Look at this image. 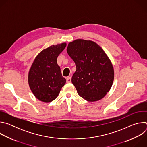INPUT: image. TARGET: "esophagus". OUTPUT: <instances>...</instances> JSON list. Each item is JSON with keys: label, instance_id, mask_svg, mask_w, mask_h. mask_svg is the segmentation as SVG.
Wrapping results in <instances>:
<instances>
[{"label": "esophagus", "instance_id": "1", "mask_svg": "<svg viewBox=\"0 0 147 147\" xmlns=\"http://www.w3.org/2000/svg\"><path fill=\"white\" fill-rule=\"evenodd\" d=\"M66 80H67V82H71V77H67Z\"/></svg>", "mask_w": 147, "mask_h": 147}]
</instances>
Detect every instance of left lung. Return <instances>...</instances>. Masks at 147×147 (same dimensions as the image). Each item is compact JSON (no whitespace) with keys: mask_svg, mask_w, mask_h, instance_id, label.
<instances>
[{"mask_svg":"<svg viewBox=\"0 0 147 147\" xmlns=\"http://www.w3.org/2000/svg\"><path fill=\"white\" fill-rule=\"evenodd\" d=\"M67 52L76 66L71 82L78 95L88 102L105 96L113 84L114 69L103 49L94 41L78 39L68 44Z\"/></svg>","mask_w":147,"mask_h":147,"instance_id":"left-lung-1","label":"left lung"}]
</instances>
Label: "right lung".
Listing matches in <instances>:
<instances>
[{
    "instance_id": "right-lung-1",
    "label": "right lung",
    "mask_w": 147,
    "mask_h": 147,
    "mask_svg": "<svg viewBox=\"0 0 147 147\" xmlns=\"http://www.w3.org/2000/svg\"><path fill=\"white\" fill-rule=\"evenodd\" d=\"M66 43L52 45L42 51L35 58L28 72L29 87L38 100L49 103L59 95L66 80L63 77L57 58Z\"/></svg>"
}]
</instances>
